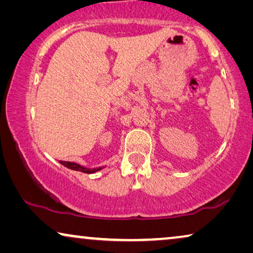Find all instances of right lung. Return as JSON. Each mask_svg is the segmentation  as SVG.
<instances>
[{
  "mask_svg": "<svg viewBox=\"0 0 253 253\" xmlns=\"http://www.w3.org/2000/svg\"><path fill=\"white\" fill-rule=\"evenodd\" d=\"M61 165H63L64 167H67L71 170H76V171H81V172H85V174H93V172H96L99 170H101L106 167V166H101V167H95V168H87L84 167V166L76 164V162H70V161H58Z\"/></svg>",
  "mask_w": 253,
  "mask_h": 253,
  "instance_id": "right-lung-1",
  "label": "right lung"
}]
</instances>
